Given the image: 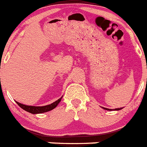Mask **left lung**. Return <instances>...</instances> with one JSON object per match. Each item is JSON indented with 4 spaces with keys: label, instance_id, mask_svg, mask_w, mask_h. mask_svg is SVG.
<instances>
[{
    "label": "left lung",
    "instance_id": "obj_1",
    "mask_svg": "<svg viewBox=\"0 0 147 147\" xmlns=\"http://www.w3.org/2000/svg\"><path fill=\"white\" fill-rule=\"evenodd\" d=\"M104 109H106V110H111V109H106V108H104ZM120 109H115V110H120Z\"/></svg>",
    "mask_w": 147,
    "mask_h": 147
}]
</instances>
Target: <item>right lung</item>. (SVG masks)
Segmentation results:
<instances>
[{
  "instance_id": "obj_1",
  "label": "right lung",
  "mask_w": 147,
  "mask_h": 147,
  "mask_svg": "<svg viewBox=\"0 0 147 147\" xmlns=\"http://www.w3.org/2000/svg\"><path fill=\"white\" fill-rule=\"evenodd\" d=\"M62 98L61 96V98L59 99L58 100H56V102H53L51 105H47V106H26L24 104L19 103V102H16V103L25 111H28V112L31 113V114H41V113L47 112V111H51V110L53 109L57 106L59 102L61 101V99Z\"/></svg>"
}]
</instances>
